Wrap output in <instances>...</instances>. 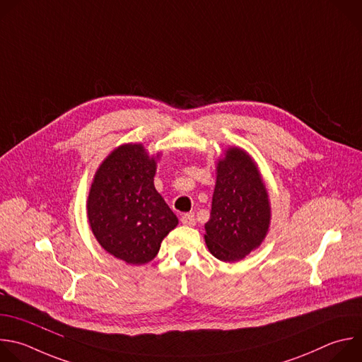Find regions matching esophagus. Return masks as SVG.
I'll return each instance as SVG.
<instances>
[{
	"label": "esophagus",
	"instance_id": "1",
	"mask_svg": "<svg viewBox=\"0 0 362 362\" xmlns=\"http://www.w3.org/2000/svg\"><path fill=\"white\" fill-rule=\"evenodd\" d=\"M181 223L187 227H194L195 226V216L192 212H187L181 216Z\"/></svg>",
	"mask_w": 362,
	"mask_h": 362
}]
</instances>
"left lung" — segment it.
<instances>
[{"label":"left lung","mask_w":362,"mask_h":362,"mask_svg":"<svg viewBox=\"0 0 362 362\" xmlns=\"http://www.w3.org/2000/svg\"><path fill=\"white\" fill-rule=\"evenodd\" d=\"M215 174L204 240L215 258L237 262L257 250L268 234L269 195L257 163L240 147L224 151Z\"/></svg>","instance_id":"8db88e82"}]
</instances>
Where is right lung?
I'll return each mask as SVG.
<instances>
[{
    "label": "right lung",
    "mask_w": 362,
    "mask_h": 362,
    "mask_svg": "<svg viewBox=\"0 0 362 362\" xmlns=\"http://www.w3.org/2000/svg\"><path fill=\"white\" fill-rule=\"evenodd\" d=\"M160 158L161 153L150 156L142 144H122L105 157L90 187V228L108 254L127 264L154 259L163 240L178 226L154 185Z\"/></svg>",
    "instance_id": "1"
}]
</instances>
